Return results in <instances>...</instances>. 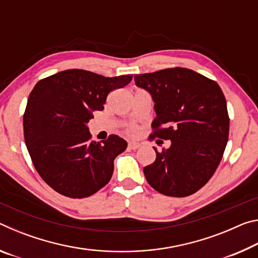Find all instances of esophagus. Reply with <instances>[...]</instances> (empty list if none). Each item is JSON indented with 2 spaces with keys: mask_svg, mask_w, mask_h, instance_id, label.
I'll return each mask as SVG.
<instances>
[{
  "mask_svg": "<svg viewBox=\"0 0 258 258\" xmlns=\"http://www.w3.org/2000/svg\"><path fill=\"white\" fill-rule=\"evenodd\" d=\"M139 147H140V143L139 142H135V141H130L128 142V148H130V149L135 150V149H138Z\"/></svg>",
  "mask_w": 258,
  "mask_h": 258,
  "instance_id": "obj_1",
  "label": "esophagus"
}]
</instances>
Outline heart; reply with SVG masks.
<instances>
[{
    "label": "heart",
    "mask_w": 258,
    "mask_h": 258,
    "mask_svg": "<svg viewBox=\"0 0 258 258\" xmlns=\"http://www.w3.org/2000/svg\"><path fill=\"white\" fill-rule=\"evenodd\" d=\"M134 131H135V128H133V127H131V128H130V132H131V133H133Z\"/></svg>",
    "instance_id": "obj_1"
}]
</instances>
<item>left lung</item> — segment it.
<instances>
[{
	"label": "left lung",
	"instance_id": "8db88e82",
	"mask_svg": "<svg viewBox=\"0 0 258 258\" xmlns=\"http://www.w3.org/2000/svg\"><path fill=\"white\" fill-rule=\"evenodd\" d=\"M137 86L151 94L157 117L150 139L171 140L168 149L143 168L149 184L169 197H186L206 184L223 157L229 115L215 81L187 68L135 75Z\"/></svg>",
	"mask_w": 258,
	"mask_h": 258
}]
</instances>
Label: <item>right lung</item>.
<instances>
[{
    "instance_id": "obj_1",
    "label": "right lung",
    "mask_w": 258,
    "mask_h": 258,
    "mask_svg": "<svg viewBox=\"0 0 258 258\" xmlns=\"http://www.w3.org/2000/svg\"><path fill=\"white\" fill-rule=\"evenodd\" d=\"M131 81L132 75L68 69L34 86L24 113L25 142L37 173L54 191L86 198L110 181L113 160L127 142L113 134L102 143L91 141L87 123L109 92Z\"/></svg>"
}]
</instances>
